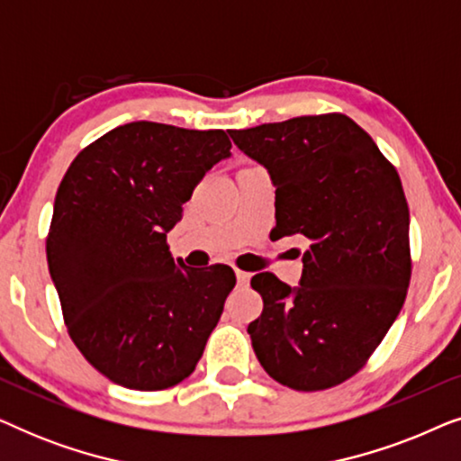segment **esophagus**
I'll list each match as a JSON object with an SVG mask.
<instances>
[{
  "mask_svg": "<svg viewBox=\"0 0 461 461\" xmlns=\"http://www.w3.org/2000/svg\"><path fill=\"white\" fill-rule=\"evenodd\" d=\"M249 279H251L249 273H243V270H237V283H239V285L248 287V285H249Z\"/></svg>",
  "mask_w": 461,
  "mask_h": 461,
  "instance_id": "34e87169",
  "label": "esophagus"
}]
</instances>
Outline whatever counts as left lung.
Segmentation results:
<instances>
[{"label": "left lung", "instance_id": "1", "mask_svg": "<svg viewBox=\"0 0 461 461\" xmlns=\"http://www.w3.org/2000/svg\"><path fill=\"white\" fill-rule=\"evenodd\" d=\"M268 169L276 235H304L298 287L260 273L264 308L248 333L264 371L302 393L357 374L399 317L411 279L409 207L399 174L342 113L230 130Z\"/></svg>", "mask_w": 461, "mask_h": 461}]
</instances>
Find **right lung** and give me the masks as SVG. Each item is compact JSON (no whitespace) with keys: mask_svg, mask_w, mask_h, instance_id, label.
<instances>
[{"mask_svg":"<svg viewBox=\"0 0 461 461\" xmlns=\"http://www.w3.org/2000/svg\"><path fill=\"white\" fill-rule=\"evenodd\" d=\"M226 157L224 130L134 122L87 144L60 182L46 239L50 276L68 336L119 386H176L218 325L235 273L176 262L167 232Z\"/></svg>","mask_w":461,"mask_h":461,"instance_id":"obj_1","label":"right lung"}]
</instances>
